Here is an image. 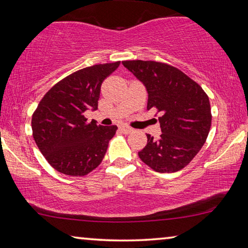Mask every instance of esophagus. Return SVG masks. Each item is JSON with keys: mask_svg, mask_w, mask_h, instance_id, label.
<instances>
[{"mask_svg": "<svg viewBox=\"0 0 248 248\" xmlns=\"http://www.w3.org/2000/svg\"><path fill=\"white\" fill-rule=\"evenodd\" d=\"M119 130L123 133H124V134H128V133H131L132 131H133V129L132 128H130V127H127V125H121V127H119Z\"/></svg>", "mask_w": 248, "mask_h": 248, "instance_id": "34e87169", "label": "esophagus"}]
</instances>
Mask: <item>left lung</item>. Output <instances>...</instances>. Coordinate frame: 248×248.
Segmentation results:
<instances>
[{
	"mask_svg": "<svg viewBox=\"0 0 248 248\" xmlns=\"http://www.w3.org/2000/svg\"><path fill=\"white\" fill-rule=\"evenodd\" d=\"M123 64L148 92L146 108L156 109L162 134L139 153L142 162L158 173L184 169L202 148L211 127L208 95L174 66L155 61H124Z\"/></svg>",
	"mask_w": 248,
	"mask_h": 248,
	"instance_id": "obj_1",
	"label": "left lung"
}]
</instances>
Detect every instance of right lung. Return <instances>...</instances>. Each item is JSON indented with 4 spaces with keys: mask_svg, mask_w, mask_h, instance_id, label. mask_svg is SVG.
<instances>
[{
    "mask_svg": "<svg viewBox=\"0 0 248 248\" xmlns=\"http://www.w3.org/2000/svg\"><path fill=\"white\" fill-rule=\"evenodd\" d=\"M119 64H96L72 73L47 92L33 112V140L60 173L84 176L102 163L117 125L87 123L84 112L97 109L102 83Z\"/></svg>",
    "mask_w": 248,
    "mask_h": 248,
    "instance_id": "right-lung-1",
    "label": "right lung"
}]
</instances>
